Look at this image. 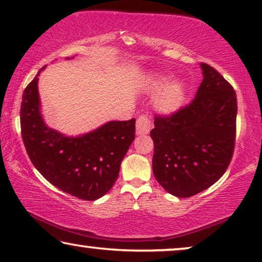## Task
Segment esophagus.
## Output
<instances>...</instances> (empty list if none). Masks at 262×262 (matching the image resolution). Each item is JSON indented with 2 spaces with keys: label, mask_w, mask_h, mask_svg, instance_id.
<instances>
[{
  "label": "esophagus",
  "mask_w": 262,
  "mask_h": 262,
  "mask_svg": "<svg viewBox=\"0 0 262 262\" xmlns=\"http://www.w3.org/2000/svg\"><path fill=\"white\" fill-rule=\"evenodd\" d=\"M151 128V121L149 116L143 114L140 115L138 121H136V134L138 135H146L149 133Z\"/></svg>",
  "instance_id": "esophagus-1"
}]
</instances>
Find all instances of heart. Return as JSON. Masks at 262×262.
I'll list each match as a JSON object with an SVG mask.
<instances>
[{"mask_svg": "<svg viewBox=\"0 0 262 262\" xmlns=\"http://www.w3.org/2000/svg\"><path fill=\"white\" fill-rule=\"evenodd\" d=\"M167 77L158 76L154 80L149 82L148 89L150 92H158L161 89L166 83ZM164 88V87H163ZM183 94H185V88H183L182 82L180 81H171L168 84H166L162 91L158 94L155 99V107L159 112L163 114H170L174 113L177 109L181 106L183 101Z\"/></svg>", "mask_w": 262, "mask_h": 262, "instance_id": "1", "label": "heart"}]
</instances>
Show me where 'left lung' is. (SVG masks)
I'll return each mask as SVG.
<instances>
[{
    "instance_id": "left-lung-1",
    "label": "left lung",
    "mask_w": 262,
    "mask_h": 262,
    "mask_svg": "<svg viewBox=\"0 0 262 262\" xmlns=\"http://www.w3.org/2000/svg\"><path fill=\"white\" fill-rule=\"evenodd\" d=\"M202 80L192 102L155 116L153 173L167 192L189 198L220 179L231 163L236 132V94L217 70L201 63Z\"/></svg>"
}]
</instances>
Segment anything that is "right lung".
Returning a JSON list of instances; mask_svg holds the SVG:
<instances>
[{
    "label": "right lung",
    "mask_w": 262,
    "mask_h": 262,
    "mask_svg": "<svg viewBox=\"0 0 262 262\" xmlns=\"http://www.w3.org/2000/svg\"><path fill=\"white\" fill-rule=\"evenodd\" d=\"M40 72L23 92L19 112L30 161L58 189L81 200H97L119 177L121 161L135 139V119L111 121L75 138L61 134L42 118L37 89Z\"/></svg>",
    "instance_id": "add662e5"
}]
</instances>
